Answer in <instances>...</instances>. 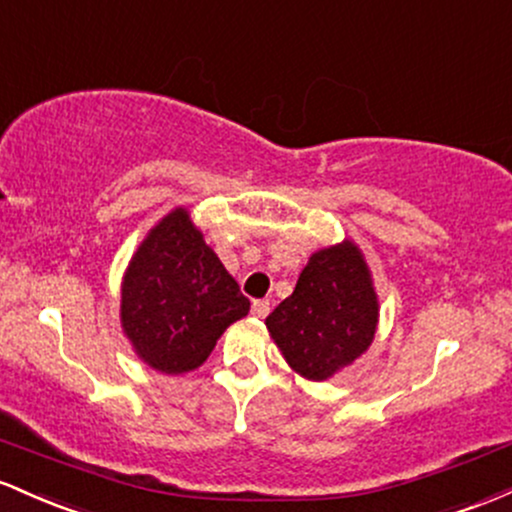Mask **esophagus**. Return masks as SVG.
Instances as JSON below:
<instances>
[{"label":"esophagus","mask_w":512,"mask_h":512,"mask_svg":"<svg viewBox=\"0 0 512 512\" xmlns=\"http://www.w3.org/2000/svg\"><path fill=\"white\" fill-rule=\"evenodd\" d=\"M251 312H254V317H258V319L268 317V312H271V302H268V300H254V304H251Z\"/></svg>","instance_id":"obj_1"}]
</instances>
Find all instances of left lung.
<instances>
[{
    "label": "left lung",
    "instance_id": "1",
    "mask_svg": "<svg viewBox=\"0 0 512 512\" xmlns=\"http://www.w3.org/2000/svg\"><path fill=\"white\" fill-rule=\"evenodd\" d=\"M266 326L307 380H326L365 353L377 329V297L358 246L343 241L317 251Z\"/></svg>",
    "mask_w": 512,
    "mask_h": 512
}]
</instances>
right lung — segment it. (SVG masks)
Segmentation results:
<instances>
[{
  "instance_id": "1",
  "label": "right lung",
  "mask_w": 512,
  "mask_h": 512,
  "mask_svg": "<svg viewBox=\"0 0 512 512\" xmlns=\"http://www.w3.org/2000/svg\"><path fill=\"white\" fill-rule=\"evenodd\" d=\"M246 312L237 280L183 208L149 232L125 273L123 329L137 355L166 375L203 365L222 331Z\"/></svg>"
}]
</instances>
